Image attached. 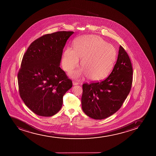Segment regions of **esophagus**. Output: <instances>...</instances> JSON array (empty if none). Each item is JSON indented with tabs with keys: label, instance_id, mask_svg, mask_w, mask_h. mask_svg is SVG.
<instances>
[{
	"label": "esophagus",
	"instance_id": "esophagus-1",
	"mask_svg": "<svg viewBox=\"0 0 156 156\" xmlns=\"http://www.w3.org/2000/svg\"><path fill=\"white\" fill-rule=\"evenodd\" d=\"M78 84H79V83L75 82V81H73V85H76Z\"/></svg>",
	"mask_w": 156,
	"mask_h": 156
}]
</instances>
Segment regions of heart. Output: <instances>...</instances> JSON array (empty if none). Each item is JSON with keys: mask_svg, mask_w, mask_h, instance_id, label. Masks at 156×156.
Returning a JSON list of instances; mask_svg holds the SVG:
<instances>
[{"mask_svg": "<svg viewBox=\"0 0 156 156\" xmlns=\"http://www.w3.org/2000/svg\"><path fill=\"white\" fill-rule=\"evenodd\" d=\"M116 49L97 35H87L75 40L74 49L68 47L63 54L62 65L66 71H71L79 66L83 68L72 72L71 77L80 79L88 76L90 80H102L109 75L116 60Z\"/></svg>", "mask_w": 156, "mask_h": 156, "instance_id": "b5f03b06", "label": "heart"}]
</instances>
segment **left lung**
I'll return each instance as SVG.
<instances>
[{
	"label": "left lung",
	"instance_id": "left-lung-1",
	"mask_svg": "<svg viewBox=\"0 0 156 156\" xmlns=\"http://www.w3.org/2000/svg\"><path fill=\"white\" fill-rule=\"evenodd\" d=\"M131 60L120 46L113 70L103 81L83 84L82 108L87 116L96 120L107 118L115 113L127 98L132 87Z\"/></svg>",
	"mask_w": 156,
	"mask_h": 156
}]
</instances>
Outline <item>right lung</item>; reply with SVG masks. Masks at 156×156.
<instances>
[{
	"mask_svg": "<svg viewBox=\"0 0 156 156\" xmlns=\"http://www.w3.org/2000/svg\"><path fill=\"white\" fill-rule=\"evenodd\" d=\"M72 31L44 35L30 44L18 73L20 97L37 115H54L60 110L63 97L72 82L60 67L63 49Z\"/></svg>",
	"mask_w": 156,
	"mask_h": 156,
	"instance_id": "1",
	"label": "right lung"
}]
</instances>
